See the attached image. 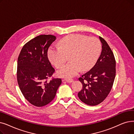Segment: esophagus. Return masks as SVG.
I'll return each mask as SVG.
<instances>
[{
  "instance_id": "1",
  "label": "esophagus",
  "mask_w": 134,
  "mask_h": 134,
  "mask_svg": "<svg viewBox=\"0 0 134 134\" xmlns=\"http://www.w3.org/2000/svg\"><path fill=\"white\" fill-rule=\"evenodd\" d=\"M65 80L68 83H72L73 81V80L72 79H68V78H66L65 79Z\"/></svg>"
}]
</instances>
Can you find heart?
Masks as SVG:
<instances>
[{"label": "heart", "instance_id": "1", "mask_svg": "<svg viewBox=\"0 0 134 134\" xmlns=\"http://www.w3.org/2000/svg\"><path fill=\"white\" fill-rule=\"evenodd\" d=\"M101 44L98 38L81 34H71L62 38L59 46L51 47L49 59L56 68H61L67 60L71 61L59 71L60 77L72 78L80 71L89 70L95 65L100 56Z\"/></svg>", "mask_w": 134, "mask_h": 134}]
</instances>
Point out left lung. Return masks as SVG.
I'll return each mask as SVG.
<instances>
[{
	"label": "left lung",
	"instance_id": "left-lung-1",
	"mask_svg": "<svg viewBox=\"0 0 134 134\" xmlns=\"http://www.w3.org/2000/svg\"><path fill=\"white\" fill-rule=\"evenodd\" d=\"M102 43L101 54L95 66L81 75L79 80L83 84L78 96L89 106H96L107 97L113 86L115 77V60L106 40L99 37Z\"/></svg>",
	"mask_w": 134,
	"mask_h": 134
}]
</instances>
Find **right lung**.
<instances>
[{
	"mask_svg": "<svg viewBox=\"0 0 134 134\" xmlns=\"http://www.w3.org/2000/svg\"><path fill=\"white\" fill-rule=\"evenodd\" d=\"M53 35H40L23 46L17 60V79L26 99L36 107L53 101L61 84L60 78H51L55 69L48 57L49 46L56 40Z\"/></svg>",
	"mask_w": 134,
	"mask_h": 134,
	"instance_id": "add662e5",
	"label": "right lung"
}]
</instances>
